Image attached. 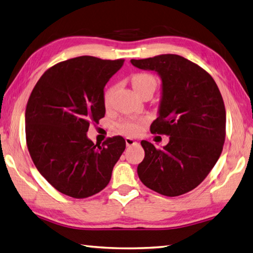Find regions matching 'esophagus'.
<instances>
[{"instance_id":"34e87169","label":"esophagus","mask_w":253,"mask_h":253,"mask_svg":"<svg viewBox=\"0 0 253 253\" xmlns=\"http://www.w3.org/2000/svg\"><path fill=\"white\" fill-rule=\"evenodd\" d=\"M126 146H132V145H134V144H136V141L133 140V138H131V137H126Z\"/></svg>"}]
</instances>
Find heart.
<instances>
[{"label": "heart", "mask_w": 253, "mask_h": 253, "mask_svg": "<svg viewBox=\"0 0 253 253\" xmlns=\"http://www.w3.org/2000/svg\"><path fill=\"white\" fill-rule=\"evenodd\" d=\"M132 85L138 95H142L143 91L148 88H156V80L149 73H137L132 76ZM117 86L112 85L104 92V104L106 107H110L112 97L115 94ZM147 122L146 118H126L117 123V130L125 135L135 136L143 130V126Z\"/></svg>", "instance_id": "heart-1"}]
</instances>
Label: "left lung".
<instances>
[{
  "mask_svg": "<svg viewBox=\"0 0 253 253\" xmlns=\"http://www.w3.org/2000/svg\"><path fill=\"white\" fill-rule=\"evenodd\" d=\"M131 63L161 75L159 117L152 123L151 132L169 136L162 149L141 142L145 157L137 166L138 178L166 197L191 191L208 177L223 151L226 110L218 87L204 69L177 54Z\"/></svg>",
  "mask_w": 253,
  "mask_h": 253,
  "instance_id": "obj_1",
  "label": "left lung"
}]
</instances>
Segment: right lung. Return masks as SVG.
<instances>
[{"mask_svg":"<svg viewBox=\"0 0 253 253\" xmlns=\"http://www.w3.org/2000/svg\"><path fill=\"white\" fill-rule=\"evenodd\" d=\"M125 60L79 56L44 72L25 113L26 144L38 171L59 192L85 199L107 187L126 149L122 136L100 145L87 138L89 123L105 117L104 87Z\"/></svg>","mask_w":253,"mask_h":253,"instance_id":"1","label":"right lung"}]
</instances>
